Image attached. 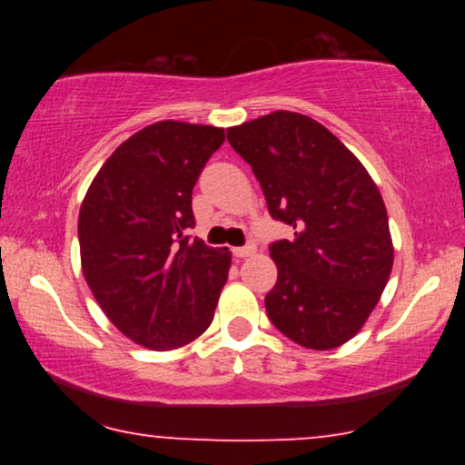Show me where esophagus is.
Returning a JSON list of instances; mask_svg holds the SVG:
<instances>
[{
	"instance_id": "obj_1",
	"label": "esophagus",
	"mask_w": 465,
	"mask_h": 465,
	"mask_svg": "<svg viewBox=\"0 0 465 465\" xmlns=\"http://www.w3.org/2000/svg\"><path fill=\"white\" fill-rule=\"evenodd\" d=\"M256 252V247L253 245H245V247H232V256L234 258H247V256H252V253Z\"/></svg>"
}]
</instances>
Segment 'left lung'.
<instances>
[{
    "instance_id": "8db88e82",
    "label": "left lung",
    "mask_w": 465,
    "mask_h": 465,
    "mask_svg": "<svg viewBox=\"0 0 465 465\" xmlns=\"http://www.w3.org/2000/svg\"><path fill=\"white\" fill-rule=\"evenodd\" d=\"M226 137L252 164L272 218L294 228V239L271 245L277 283L264 302L272 326L315 351L345 345L377 307L393 266L377 183L304 114H266L231 126Z\"/></svg>"
}]
</instances>
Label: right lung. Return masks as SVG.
Wrapping results in <instances>:
<instances>
[{
  "instance_id": "obj_1",
  "label": "right lung",
  "mask_w": 465,
  "mask_h": 465,
  "mask_svg": "<svg viewBox=\"0 0 465 465\" xmlns=\"http://www.w3.org/2000/svg\"><path fill=\"white\" fill-rule=\"evenodd\" d=\"M224 129L161 120L112 152L78 215L82 272L114 326L169 351L209 328L231 269L228 247L190 241L193 188Z\"/></svg>"
}]
</instances>
